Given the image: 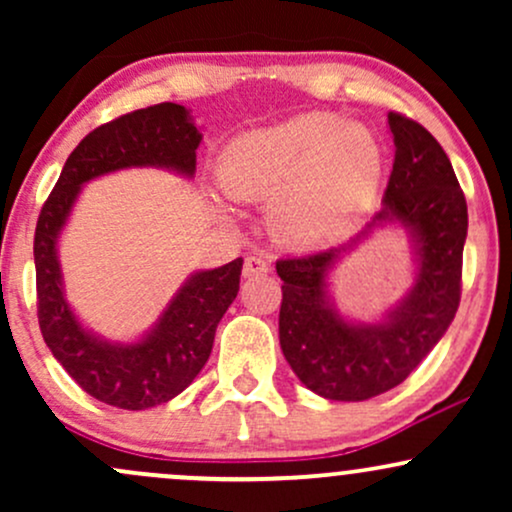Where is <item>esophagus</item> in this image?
<instances>
[{
	"label": "esophagus",
	"instance_id": "esophagus-1",
	"mask_svg": "<svg viewBox=\"0 0 512 512\" xmlns=\"http://www.w3.org/2000/svg\"><path fill=\"white\" fill-rule=\"evenodd\" d=\"M269 274V262H264L262 257H245L243 264V276L245 279H257V276H267Z\"/></svg>",
	"mask_w": 512,
	"mask_h": 512
}]
</instances>
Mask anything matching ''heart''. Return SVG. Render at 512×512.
<instances>
[{
	"mask_svg": "<svg viewBox=\"0 0 512 512\" xmlns=\"http://www.w3.org/2000/svg\"><path fill=\"white\" fill-rule=\"evenodd\" d=\"M385 156L370 129L332 113H305L231 139L216 161L226 195L272 202L269 231L315 248L349 231L380 190Z\"/></svg>",
	"mask_w": 512,
	"mask_h": 512,
	"instance_id": "heart-1",
	"label": "heart"
}]
</instances>
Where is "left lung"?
Wrapping results in <instances>:
<instances>
[{
	"mask_svg": "<svg viewBox=\"0 0 512 512\" xmlns=\"http://www.w3.org/2000/svg\"><path fill=\"white\" fill-rule=\"evenodd\" d=\"M395 163L383 207L361 233L337 248L276 262L281 276L279 344L298 380L334 402H363L392 390L431 354L460 305L467 202L450 158L431 132L387 115ZM399 227L412 248L415 281L375 321L338 310L331 293L336 264L373 232Z\"/></svg>",
	"mask_w": 512,
	"mask_h": 512,
	"instance_id": "8db88e82",
	"label": "left lung"
}]
</instances>
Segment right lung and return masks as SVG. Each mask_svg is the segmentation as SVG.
<instances>
[{
	"mask_svg": "<svg viewBox=\"0 0 512 512\" xmlns=\"http://www.w3.org/2000/svg\"><path fill=\"white\" fill-rule=\"evenodd\" d=\"M202 129L178 103L134 110L93 129L69 154L35 228L38 322L60 366L98 402L142 411L178 397L214 346V334L240 289L243 260L192 272L154 325L137 339H108L79 320L64 286L60 240L81 190L91 180L129 168H161L192 180Z\"/></svg>",
	"mask_w": 512,
	"mask_h": 512,
	"instance_id": "1",
	"label": "right lung"
}]
</instances>
